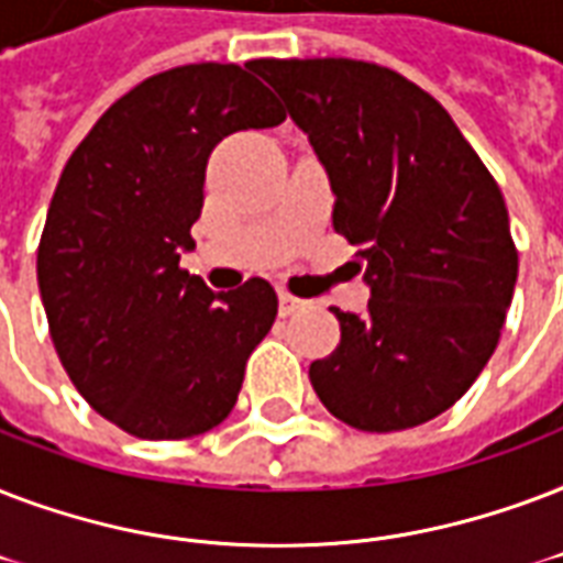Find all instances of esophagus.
Listing matches in <instances>:
<instances>
[{
  "mask_svg": "<svg viewBox=\"0 0 563 563\" xmlns=\"http://www.w3.org/2000/svg\"><path fill=\"white\" fill-rule=\"evenodd\" d=\"M305 308V299H296V296L290 294H278V313L282 317H290V313L302 311Z\"/></svg>",
  "mask_w": 563,
  "mask_h": 563,
  "instance_id": "1",
  "label": "esophagus"
}]
</instances>
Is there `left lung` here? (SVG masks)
I'll list each match as a JSON object with an SVG mask.
<instances>
[{"label":"left lung","mask_w":563,"mask_h":563,"mask_svg":"<svg viewBox=\"0 0 563 563\" xmlns=\"http://www.w3.org/2000/svg\"><path fill=\"white\" fill-rule=\"evenodd\" d=\"M313 146L334 232L361 246L367 313L308 376L338 420L402 431L459 402L494 355L517 285L503 190L438 99L376 64L255 60Z\"/></svg>","instance_id":"left-lung-1"}]
</instances>
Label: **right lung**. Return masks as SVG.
<instances>
[{
  "label": "right lung",
  "mask_w": 563,
  "mask_h": 563,
  "mask_svg": "<svg viewBox=\"0 0 563 563\" xmlns=\"http://www.w3.org/2000/svg\"><path fill=\"white\" fill-rule=\"evenodd\" d=\"M278 123L252 73L187 64L117 99L60 173L37 250L52 343L90 408L134 438L220 426L276 322L269 282L213 294L178 261L196 246L213 146Z\"/></svg>",
  "instance_id": "obj_1"
}]
</instances>
